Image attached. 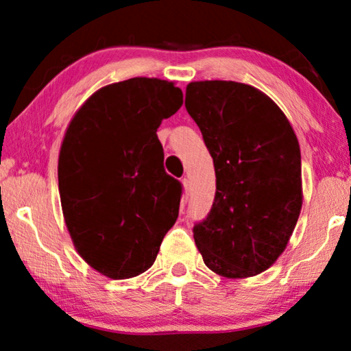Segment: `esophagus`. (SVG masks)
Returning <instances> with one entry per match:
<instances>
[{
  "mask_svg": "<svg viewBox=\"0 0 351 351\" xmlns=\"http://www.w3.org/2000/svg\"><path fill=\"white\" fill-rule=\"evenodd\" d=\"M182 184H184V198H182V201L186 203V201H189V195H190V180L185 177V179H182Z\"/></svg>",
  "mask_w": 351,
  "mask_h": 351,
  "instance_id": "34e87169",
  "label": "esophagus"
}]
</instances>
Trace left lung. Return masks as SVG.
Here are the masks:
<instances>
[{
    "label": "left lung",
    "instance_id": "left-lung-1",
    "mask_svg": "<svg viewBox=\"0 0 351 351\" xmlns=\"http://www.w3.org/2000/svg\"><path fill=\"white\" fill-rule=\"evenodd\" d=\"M185 107L213 156V208L193 227L206 265L254 276L285 251L302 208L300 147L270 97L234 81L186 86Z\"/></svg>",
    "mask_w": 351,
    "mask_h": 351
}]
</instances>
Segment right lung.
Masks as SVG:
<instances>
[{"mask_svg":"<svg viewBox=\"0 0 351 351\" xmlns=\"http://www.w3.org/2000/svg\"><path fill=\"white\" fill-rule=\"evenodd\" d=\"M182 102L169 81L131 78L90 95L66 129L59 155L66 228L80 256L110 278L148 270L179 217L182 184L165 171L156 131Z\"/></svg>","mask_w":351,"mask_h":351,"instance_id":"right-lung-1","label":"right lung"}]
</instances>
